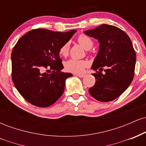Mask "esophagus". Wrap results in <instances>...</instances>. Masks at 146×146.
Instances as JSON below:
<instances>
[{"label": "esophagus", "mask_w": 146, "mask_h": 146, "mask_svg": "<svg viewBox=\"0 0 146 146\" xmlns=\"http://www.w3.org/2000/svg\"><path fill=\"white\" fill-rule=\"evenodd\" d=\"M76 75L80 78H82L85 76V75H84V74H76Z\"/></svg>", "instance_id": "34e87169"}]
</instances>
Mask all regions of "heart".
Returning <instances> with one entry per match:
<instances>
[{
  "label": "heart",
  "mask_w": 146,
  "mask_h": 146,
  "mask_svg": "<svg viewBox=\"0 0 146 146\" xmlns=\"http://www.w3.org/2000/svg\"><path fill=\"white\" fill-rule=\"evenodd\" d=\"M78 42L86 50L90 49L93 46V42L89 37L86 35L82 34L78 37ZM69 52V43L66 42L63 44L60 48V54L62 56H67ZM88 66V62L85 60H80L77 59H70L67 60L64 64L65 68L68 71L72 73H81L85 67Z\"/></svg>",
  "instance_id": "obj_1"
}]
</instances>
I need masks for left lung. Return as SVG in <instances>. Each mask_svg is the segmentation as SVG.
I'll use <instances>...</instances> for the list:
<instances>
[{"instance_id":"8db88e82","label":"left lung","mask_w":146,"mask_h":146,"mask_svg":"<svg viewBox=\"0 0 146 146\" xmlns=\"http://www.w3.org/2000/svg\"><path fill=\"white\" fill-rule=\"evenodd\" d=\"M97 39L100 47L92 64L95 84L89 88L90 95L97 100L107 102L120 96L131 84L135 73L136 53L128 35L119 28L103 24L84 31ZM107 68L105 74L101 73Z\"/></svg>"}]
</instances>
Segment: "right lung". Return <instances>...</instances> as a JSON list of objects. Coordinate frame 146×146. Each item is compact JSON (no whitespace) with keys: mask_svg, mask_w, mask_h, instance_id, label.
I'll use <instances>...</instances> for the list:
<instances>
[{"mask_svg":"<svg viewBox=\"0 0 146 146\" xmlns=\"http://www.w3.org/2000/svg\"><path fill=\"white\" fill-rule=\"evenodd\" d=\"M76 30L66 33L37 29L21 37L11 53L12 80L20 94L31 104L48 107L63 94L66 80L73 74L64 73L60 48ZM46 68L53 70L49 74Z\"/></svg>","mask_w":146,"mask_h":146,"instance_id":"add662e5","label":"right lung"}]
</instances>
